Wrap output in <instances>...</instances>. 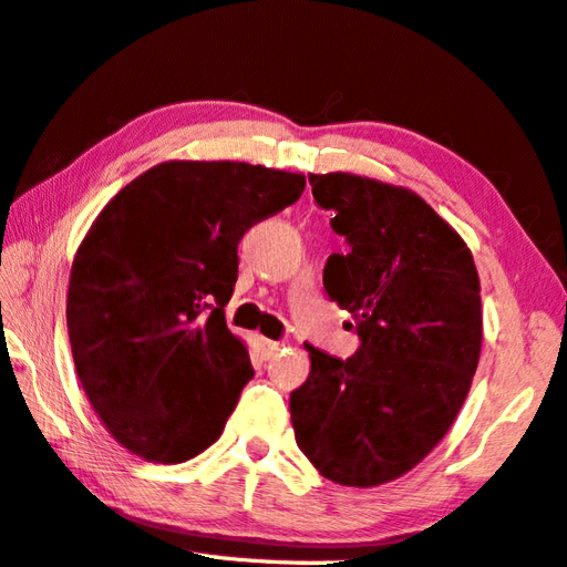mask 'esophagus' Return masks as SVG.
<instances>
[{"mask_svg": "<svg viewBox=\"0 0 567 567\" xmlns=\"http://www.w3.org/2000/svg\"><path fill=\"white\" fill-rule=\"evenodd\" d=\"M262 349H265V357H275L282 349V344L280 342H272V339H265Z\"/></svg>", "mask_w": 567, "mask_h": 567, "instance_id": "1", "label": "esophagus"}]
</instances>
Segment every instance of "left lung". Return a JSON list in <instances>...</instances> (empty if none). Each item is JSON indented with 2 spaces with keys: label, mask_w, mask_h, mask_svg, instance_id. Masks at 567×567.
I'll return each instance as SVG.
<instances>
[{
  "label": "left lung",
  "mask_w": 567,
  "mask_h": 567,
  "mask_svg": "<svg viewBox=\"0 0 567 567\" xmlns=\"http://www.w3.org/2000/svg\"><path fill=\"white\" fill-rule=\"evenodd\" d=\"M347 255L324 290L354 317L359 352L305 344L310 377L290 394L295 441L324 478L374 488L419 466L449 434L476 374L481 282L466 240L404 185L310 173Z\"/></svg>",
  "instance_id": "1"
}]
</instances>
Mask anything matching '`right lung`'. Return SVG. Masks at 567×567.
I'll return each instance as SVG.
<instances>
[{"label":"right lung","mask_w":567,"mask_h":567,"mask_svg":"<svg viewBox=\"0 0 567 567\" xmlns=\"http://www.w3.org/2000/svg\"><path fill=\"white\" fill-rule=\"evenodd\" d=\"M302 190V173L166 161L91 223L71 262L69 342L91 406L131 454L183 463L220 439L255 374L225 324L238 243Z\"/></svg>","instance_id":"right-lung-1"}]
</instances>
